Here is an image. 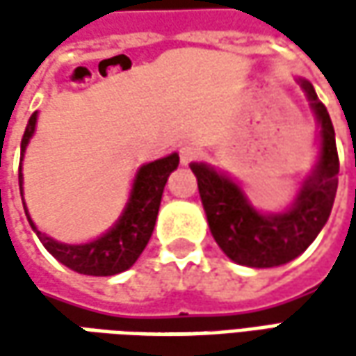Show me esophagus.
<instances>
[{"mask_svg": "<svg viewBox=\"0 0 356 356\" xmlns=\"http://www.w3.org/2000/svg\"><path fill=\"white\" fill-rule=\"evenodd\" d=\"M202 156V150H200L198 146H192V144H186L180 148V162L188 166L190 162H194V160H198Z\"/></svg>", "mask_w": 356, "mask_h": 356, "instance_id": "34e87169", "label": "esophagus"}]
</instances>
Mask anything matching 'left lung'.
<instances>
[{"label": "left lung", "mask_w": 356, "mask_h": 356, "mask_svg": "<svg viewBox=\"0 0 356 356\" xmlns=\"http://www.w3.org/2000/svg\"><path fill=\"white\" fill-rule=\"evenodd\" d=\"M299 85L321 124V154L289 210L257 212L234 180L208 164H190L198 178L200 198L213 239L239 266L275 267L295 259L319 236L335 202L339 184L335 129L313 85L305 79H299Z\"/></svg>", "instance_id": "obj_1"}]
</instances>
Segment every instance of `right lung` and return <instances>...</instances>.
Returning a JSON list of instances; mask_svg holds the SVG:
<instances>
[{"instance_id": "1", "label": "right lung", "mask_w": 356, "mask_h": 356, "mask_svg": "<svg viewBox=\"0 0 356 356\" xmlns=\"http://www.w3.org/2000/svg\"><path fill=\"white\" fill-rule=\"evenodd\" d=\"M35 122H37V113L31 115L23 138H21V160L25 154V148L29 144V138L33 136ZM180 158L174 152L170 156L154 160L150 164H144L140 170L136 172L132 192H130L129 204L124 208L122 216L118 218V222L111 227L104 236L92 239L89 243H61L57 239L49 238L45 234H41L35 227L33 220L27 213V220L37 234V238L41 239V243L57 261H61L63 266L73 269L76 273L83 275H117L120 271H127L144 252L148 239L154 232L156 224L158 208H160V200L166 180L170 176L172 170L178 168ZM19 192L23 196V174H21L19 164ZM25 208V202H23Z\"/></svg>"}]
</instances>
